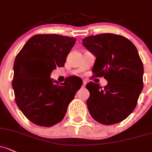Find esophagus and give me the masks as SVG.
<instances>
[{
	"instance_id": "34e87169",
	"label": "esophagus",
	"mask_w": 152,
	"mask_h": 152,
	"mask_svg": "<svg viewBox=\"0 0 152 152\" xmlns=\"http://www.w3.org/2000/svg\"><path fill=\"white\" fill-rule=\"evenodd\" d=\"M86 84H87V81H86V80H83V87H85Z\"/></svg>"
}]
</instances>
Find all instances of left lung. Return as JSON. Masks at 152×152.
<instances>
[{
  "label": "left lung",
  "mask_w": 152,
  "mask_h": 152,
  "mask_svg": "<svg viewBox=\"0 0 152 152\" xmlns=\"http://www.w3.org/2000/svg\"><path fill=\"white\" fill-rule=\"evenodd\" d=\"M82 44L96 57L92 72L108 84L90 81L87 101L91 116L105 125L119 123L133 111L143 87V65L138 50L124 36L113 33L90 36Z\"/></svg>",
  "instance_id": "8db88e82"
}]
</instances>
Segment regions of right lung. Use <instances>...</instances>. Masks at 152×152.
<instances>
[{
    "label": "right lung",
    "instance_id": "obj_1",
    "mask_svg": "<svg viewBox=\"0 0 152 152\" xmlns=\"http://www.w3.org/2000/svg\"><path fill=\"white\" fill-rule=\"evenodd\" d=\"M76 41L57 34L36 35L16 57L12 80L15 101L35 124L52 127L61 122L81 88L69 78L61 84L50 78L54 69L64 66Z\"/></svg>",
    "mask_w": 152,
    "mask_h": 152
}]
</instances>
